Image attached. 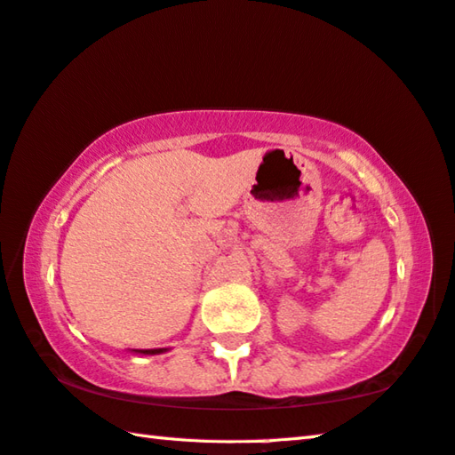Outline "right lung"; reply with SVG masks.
<instances>
[{
  "mask_svg": "<svg viewBox=\"0 0 455 455\" xmlns=\"http://www.w3.org/2000/svg\"><path fill=\"white\" fill-rule=\"evenodd\" d=\"M135 354H143V356H155V354L167 352V348H151V350H133Z\"/></svg>",
  "mask_w": 455,
  "mask_h": 455,
  "instance_id": "1",
  "label": "right lung"
}]
</instances>
